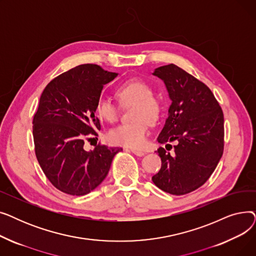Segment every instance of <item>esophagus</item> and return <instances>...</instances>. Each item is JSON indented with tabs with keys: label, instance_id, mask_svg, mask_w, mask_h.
Segmentation results:
<instances>
[{
	"label": "esophagus",
	"instance_id": "34e87169",
	"mask_svg": "<svg viewBox=\"0 0 256 256\" xmlns=\"http://www.w3.org/2000/svg\"><path fill=\"white\" fill-rule=\"evenodd\" d=\"M130 152H132L134 154L139 156H144V154H145V152H142V150H130Z\"/></svg>",
	"mask_w": 256,
	"mask_h": 256
}]
</instances>
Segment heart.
<instances>
[{"instance_id":"b5f03b06","label":"heart","mask_w":256,"mask_h":256,"mask_svg":"<svg viewBox=\"0 0 256 256\" xmlns=\"http://www.w3.org/2000/svg\"><path fill=\"white\" fill-rule=\"evenodd\" d=\"M152 93V87L140 78L126 80L117 87L115 94L119 104L124 106L132 104L130 118L134 121L108 132V139L111 143L132 148H140L145 144L150 122L154 124L162 112V104ZM96 112L102 120L109 124L118 120V108L108 98H98Z\"/></svg>"}]
</instances>
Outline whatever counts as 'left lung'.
I'll list each match as a JSON object with an SVG mask.
<instances>
[{
    "mask_svg": "<svg viewBox=\"0 0 256 256\" xmlns=\"http://www.w3.org/2000/svg\"><path fill=\"white\" fill-rule=\"evenodd\" d=\"M172 100L158 141L176 142L171 156L158 150L162 167L154 184L172 195H184L202 186L216 169L224 150V116L212 90L180 67L168 64L156 68Z\"/></svg>",
    "mask_w": 256,
    "mask_h": 256,
    "instance_id": "8db88e82",
    "label": "left lung"
}]
</instances>
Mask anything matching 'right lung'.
Wrapping results in <instances>:
<instances>
[{"label":"right lung","mask_w":256,"mask_h":256,"mask_svg":"<svg viewBox=\"0 0 256 256\" xmlns=\"http://www.w3.org/2000/svg\"><path fill=\"white\" fill-rule=\"evenodd\" d=\"M116 76L82 64L52 78L40 96L33 117L35 154L46 178L63 193L83 196L96 189L122 150L100 143L84 150L85 140L98 136L96 104L104 85Z\"/></svg>","instance_id":"obj_1"}]
</instances>
